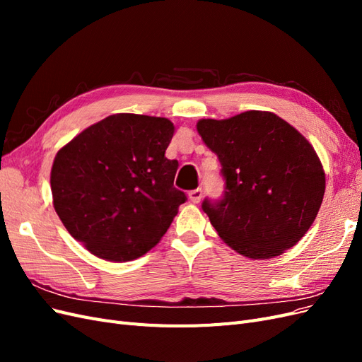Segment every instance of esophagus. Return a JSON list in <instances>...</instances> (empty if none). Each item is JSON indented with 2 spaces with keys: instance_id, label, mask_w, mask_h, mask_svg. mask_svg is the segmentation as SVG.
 I'll return each instance as SVG.
<instances>
[{
  "instance_id": "34e87169",
  "label": "esophagus",
  "mask_w": 362,
  "mask_h": 362,
  "mask_svg": "<svg viewBox=\"0 0 362 362\" xmlns=\"http://www.w3.org/2000/svg\"><path fill=\"white\" fill-rule=\"evenodd\" d=\"M189 199L193 202V204H199L201 199H202V189H194L189 193Z\"/></svg>"
}]
</instances>
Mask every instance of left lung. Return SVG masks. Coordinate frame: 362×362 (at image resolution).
<instances>
[{"label":"left lung","mask_w":362,"mask_h":362,"mask_svg":"<svg viewBox=\"0 0 362 362\" xmlns=\"http://www.w3.org/2000/svg\"><path fill=\"white\" fill-rule=\"evenodd\" d=\"M196 128L222 164L223 198L202 202L218 237L252 259L293 247L315 221L326 187L310 141L270 112L201 119Z\"/></svg>","instance_id":"obj_1"}]
</instances>
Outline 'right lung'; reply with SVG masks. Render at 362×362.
I'll return each mask as SVG.
<instances>
[{
	"mask_svg": "<svg viewBox=\"0 0 362 362\" xmlns=\"http://www.w3.org/2000/svg\"><path fill=\"white\" fill-rule=\"evenodd\" d=\"M166 117L117 113L64 145L52 163V204L68 233L96 255L125 262L166 234L185 193L173 187L177 160Z\"/></svg>",
	"mask_w": 362,
	"mask_h": 362,
	"instance_id": "right-lung-1",
	"label": "right lung"
}]
</instances>
